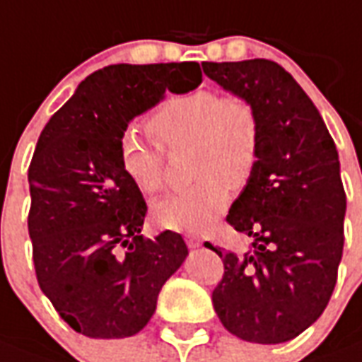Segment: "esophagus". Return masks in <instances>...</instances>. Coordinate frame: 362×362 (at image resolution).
<instances>
[{"instance_id":"34e87169","label":"esophagus","mask_w":362,"mask_h":362,"mask_svg":"<svg viewBox=\"0 0 362 362\" xmlns=\"http://www.w3.org/2000/svg\"><path fill=\"white\" fill-rule=\"evenodd\" d=\"M186 243H187V247H201L203 245V239H201L199 235H195V233H187L186 235Z\"/></svg>"}]
</instances>
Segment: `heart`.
Segmentation results:
<instances>
[{"instance_id":"heart-1","label":"heart","mask_w":362,"mask_h":362,"mask_svg":"<svg viewBox=\"0 0 362 362\" xmlns=\"http://www.w3.org/2000/svg\"><path fill=\"white\" fill-rule=\"evenodd\" d=\"M148 129L167 150L192 146V186L157 201L156 220L176 231H203L220 216L231 189H241L260 156V121L239 95L197 89L170 96L151 115ZM121 165L142 192H161L167 182L165 151L132 132L121 138Z\"/></svg>"}]
</instances>
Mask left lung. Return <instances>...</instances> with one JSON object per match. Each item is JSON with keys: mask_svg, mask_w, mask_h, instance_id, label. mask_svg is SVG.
Returning <instances> with one entry per match:
<instances>
[{"mask_svg": "<svg viewBox=\"0 0 362 362\" xmlns=\"http://www.w3.org/2000/svg\"><path fill=\"white\" fill-rule=\"evenodd\" d=\"M226 90L247 98L260 121V156L228 224L252 237L245 255L212 250L224 277L212 303L245 341L281 344L321 317L338 279L346 192L338 151L319 110L277 62H203Z\"/></svg>", "mask_w": 362, "mask_h": 362, "instance_id": "1", "label": "left lung"}]
</instances>
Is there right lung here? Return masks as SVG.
<instances>
[{
  "label": "right lung",
  "mask_w": 362,
  "mask_h": 362,
  "mask_svg": "<svg viewBox=\"0 0 362 362\" xmlns=\"http://www.w3.org/2000/svg\"><path fill=\"white\" fill-rule=\"evenodd\" d=\"M201 77L197 62L106 66L79 83L41 131L28 169L35 275L79 334L140 332L165 281L186 260L180 233L140 235L148 206L123 170L121 138L167 90L189 93Z\"/></svg>",
  "instance_id": "obj_1"
}]
</instances>
